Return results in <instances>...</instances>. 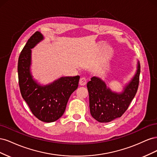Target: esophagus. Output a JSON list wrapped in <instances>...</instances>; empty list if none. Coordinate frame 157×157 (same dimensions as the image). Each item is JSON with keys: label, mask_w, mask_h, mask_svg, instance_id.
Segmentation results:
<instances>
[{"label": "esophagus", "mask_w": 157, "mask_h": 157, "mask_svg": "<svg viewBox=\"0 0 157 157\" xmlns=\"http://www.w3.org/2000/svg\"><path fill=\"white\" fill-rule=\"evenodd\" d=\"M86 84V79L84 77H81L80 78L79 80V84L81 85V86H84L85 84Z\"/></svg>", "instance_id": "1"}]
</instances>
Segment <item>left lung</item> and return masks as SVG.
<instances>
[{
  "label": "left lung",
  "mask_w": 157,
  "mask_h": 157,
  "mask_svg": "<svg viewBox=\"0 0 157 157\" xmlns=\"http://www.w3.org/2000/svg\"><path fill=\"white\" fill-rule=\"evenodd\" d=\"M140 65L137 62L134 77L121 93L114 92L105 82L96 77L87 83L90 114L99 122H109L121 117L129 107L137 91L140 80Z\"/></svg>",
  "instance_id": "obj_1"
}]
</instances>
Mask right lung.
Here are the masks:
<instances>
[{"label":"right lung","instance_id":"1","mask_svg":"<svg viewBox=\"0 0 157 157\" xmlns=\"http://www.w3.org/2000/svg\"><path fill=\"white\" fill-rule=\"evenodd\" d=\"M43 39L40 32H35L21 52L17 64L19 86L33 115L42 122H52L63 115L69 97L78 88L80 77H62L44 86L33 78L31 49Z\"/></svg>","mask_w":157,"mask_h":157}]
</instances>
